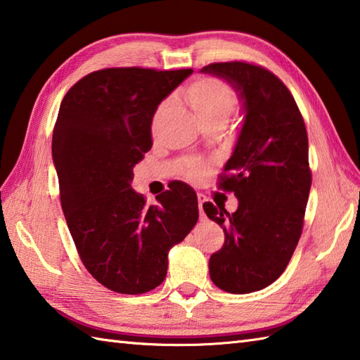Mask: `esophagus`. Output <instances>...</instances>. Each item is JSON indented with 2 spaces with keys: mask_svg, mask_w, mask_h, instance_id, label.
<instances>
[{
  "mask_svg": "<svg viewBox=\"0 0 360 360\" xmlns=\"http://www.w3.org/2000/svg\"><path fill=\"white\" fill-rule=\"evenodd\" d=\"M206 202V196L198 193V207H200V215L201 218H206V215H204V210H202V204Z\"/></svg>",
  "mask_w": 360,
  "mask_h": 360,
  "instance_id": "esophagus-1",
  "label": "esophagus"
}]
</instances>
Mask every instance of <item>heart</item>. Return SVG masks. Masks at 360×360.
I'll return each instance as SVG.
<instances>
[{
	"label": "heart",
	"instance_id": "obj_1",
	"mask_svg": "<svg viewBox=\"0 0 360 360\" xmlns=\"http://www.w3.org/2000/svg\"><path fill=\"white\" fill-rule=\"evenodd\" d=\"M186 100L192 105L193 112L198 117L200 123H226L231 112L236 108V94L226 82L217 77H202V79L190 84L186 90ZM167 108V103L159 105L154 114L153 124L156 126L162 112ZM200 173L198 165H192L190 174L196 176Z\"/></svg>",
	"mask_w": 360,
	"mask_h": 360
}]
</instances>
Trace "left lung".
<instances>
[{
  "label": "left lung",
  "instance_id": "obj_1",
  "mask_svg": "<svg viewBox=\"0 0 360 360\" xmlns=\"http://www.w3.org/2000/svg\"><path fill=\"white\" fill-rule=\"evenodd\" d=\"M200 73L226 81L243 114L220 182L238 207L229 214L202 204L224 231V245L209 259L210 279L229 293L262 290L283 274L301 237L312 184L304 120L288 89L262 67L221 62Z\"/></svg>",
  "mask_w": 360,
  "mask_h": 360
}]
</instances>
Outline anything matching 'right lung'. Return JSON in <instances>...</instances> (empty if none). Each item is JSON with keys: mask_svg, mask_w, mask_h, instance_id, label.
Segmentation results:
<instances>
[{"mask_svg": "<svg viewBox=\"0 0 360 360\" xmlns=\"http://www.w3.org/2000/svg\"><path fill=\"white\" fill-rule=\"evenodd\" d=\"M193 70L104 68L67 91L53 132L60 202L82 264L117 293L164 283L168 252L198 221L195 190L176 182L156 206L131 187L134 167L151 150L159 104Z\"/></svg>", "mask_w": 360, "mask_h": 360, "instance_id": "add662e5", "label": "right lung"}]
</instances>
